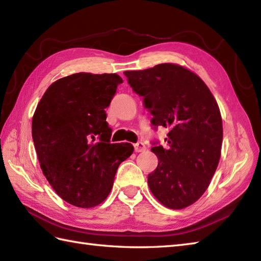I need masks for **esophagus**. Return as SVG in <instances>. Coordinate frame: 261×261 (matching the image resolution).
<instances>
[{
  "mask_svg": "<svg viewBox=\"0 0 261 261\" xmlns=\"http://www.w3.org/2000/svg\"><path fill=\"white\" fill-rule=\"evenodd\" d=\"M146 149H147V147L145 146V143H143L142 141H138L137 143H135L136 152H142V151H145Z\"/></svg>",
  "mask_w": 261,
  "mask_h": 261,
  "instance_id": "esophagus-1",
  "label": "esophagus"
}]
</instances>
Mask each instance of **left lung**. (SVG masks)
<instances>
[{
    "mask_svg": "<svg viewBox=\"0 0 261 261\" xmlns=\"http://www.w3.org/2000/svg\"><path fill=\"white\" fill-rule=\"evenodd\" d=\"M124 75L152 114L154 129H169L167 147L152 142L158 166L148 175L149 188L166 207L184 208L207 190L218 167L223 138L218 103L196 74L178 65L160 64Z\"/></svg>",
    "mask_w": 261,
    "mask_h": 261,
    "instance_id": "left-lung-1",
    "label": "left lung"
}]
</instances>
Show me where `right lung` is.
Masks as SVG:
<instances>
[{
    "instance_id": "add662e5",
    "label": "right lung",
    "mask_w": 261,
    "mask_h": 261,
    "mask_svg": "<svg viewBox=\"0 0 261 261\" xmlns=\"http://www.w3.org/2000/svg\"><path fill=\"white\" fill-rule=\"evenodd\" d=\"M123 83L116 74L79 73L48 87L32 119V139L43 175L64 201L93 207L111 192L131 143H111L107 109Z\"/></svg>"
}]
</instances>
